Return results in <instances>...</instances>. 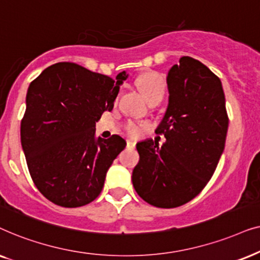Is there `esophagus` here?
<instances>
[{
  "label": "esophagus",
  "instance_id": "esophagus-1",
  "mask_svg": "<svg viewBox=\"0 0 260 260\" xmlns=\"http://www.w3.org/2000/svg\"><path fill=\"white\" fill-rule=\"evenodd\" d=\"M127 147H131V148L136 147V141H133V140H127Z\"/></svg>",
  "mask_w": 260,
  "mask_h": 260
}]
</instances>
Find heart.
I'll return each instance as SVG.
<instances>
[{
  "instance_id": "b5f03b06",
  "label": "heart",
  "mask_w": 260,
  "mask_h": 260,
  "mask_svg": "<svg viewBox=\"0 0 260 260\" xmlns=\"http://www.w3.org/2000/svg\"><path fill=\"white\" fill-rule=\"evenodd\" d=\"M137 86L147 102L153 101V100L160 101L165 92L164 79L155 72H145L140 75L137 79ZM124 131L129 136H138L141 131V124L134 122V121H128L124 123Z\"/></svg>"
}]
</instances>
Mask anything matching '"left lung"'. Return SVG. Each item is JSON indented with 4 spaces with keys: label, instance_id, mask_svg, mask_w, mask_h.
Here are the masks:
<instances>
[{
    "label": "left lung",
    "instance_id": "obj_1",
    "mask_svg": "<svg viewBox=\"0 0 260 260\" xmlns=\"http://www.w3.org/2000/svg\"><path fill=\"white\" fill-rule=\"evenodd\" d=\"M169 105L155 133L137 144L139 162L132 174L141 199L158 208L185 205L212 178L224 150L228 129L226 100L220 78L205 64L182 57L166 77Z\"/></svg>",
    "mask_w": 260,
    "mask_h": 260
}]
</instances>
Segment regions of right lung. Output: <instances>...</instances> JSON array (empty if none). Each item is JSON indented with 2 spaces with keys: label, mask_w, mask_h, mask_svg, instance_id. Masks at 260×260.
<instances>
[{
  "label": "right lung",
  "mask_w": 260,
  "mask_h": 260,
  "mask_svg": "<svg viewBox=\"0 0 260 260\" xmlns=\"http://www.w3.org/2000/svg\"><path fill=\"white\" fill-rule=\"evenodd\" d=\"M115 79L75 63H57L28 86L21 120V145L38 190L65 208L92 202L102 191L113 160L126 147L123 138L95 137L96 122L112 110L120 85Z\"/></svg>",
  "instance_id": "add662e5"
}]
</instances>
